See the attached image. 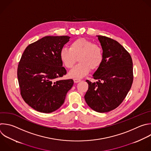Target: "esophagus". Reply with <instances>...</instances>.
<instances>
[{
    "mask_svg": "<svg viewBox=\"0 0 151 151\" xmlns=\"http://www.w3.org/2000/svg\"><path fill=\"white\" fill-rule=\"evenodd\" d=\"M73 81H74V82H75V83H78V82H81V79H76V78H75V79H73Z\"/></svg>",
    "mask_w": 151,
    "mask_h": 151,
    "instance_id": "esophagus-1",
    "label": "esophagus"
}]
</instances>
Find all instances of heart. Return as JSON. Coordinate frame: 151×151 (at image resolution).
<instances>
[{
    "mask_svg": "<svg viewBox=\"0 0 151 151\" xmlns=\"http://www.w3.org/2000/svg\"><path fill=\"white\" fill-rule=\"evenodd\" d=\"M60 58L68 69H71L78 59L79 63L69 73L73 78H82L90 69L98 68L103 61L102 47L84 38L76 39L71 42L69 48L64 47L60 52Z\"/></svg>",
    "mask_w": 151,
    "mask_h": 151,
    "instance_id": "obj_1",
    "label": "heart"
}]
</instances>
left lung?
<instances>
[{
	"instance_id": "obj_1",
	"label": "left lung",
	"mask_w": 151,
	"mask_h": 151,
	"mask_svg": "<svg viewBox=\"0 0 151 151\" xmlns=\"http://www.w3.org/2000/svg\"><path fill=\"white\" fill-rule=\"evenodd\" d=\"M101 43L104 59L93 75L98 80H88V90L85 101L93 110L106 113L116 109L123 102L130 91L133 81V62L127 50L117 41L97 35Z\"/></svg>"
}]
</instances>
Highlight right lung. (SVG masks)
<instances>
[{"label": "right lung", "mask_w": 151, "mask_h": 151, "mask_svg": "<svg viewBox=\"0 0 151 151\" xmlns=\"http://www.w3.org/2000/svg\"><path fill=\"white\" fill-rule=\"evenodd\" d=\"M69 36H46L27 47L17 70L21 95L37 111L50 113L64 103L72 79L56 80L66 74L60 52Z\"/></svg>", "instance_id": "obj_1"}]
</instances>
